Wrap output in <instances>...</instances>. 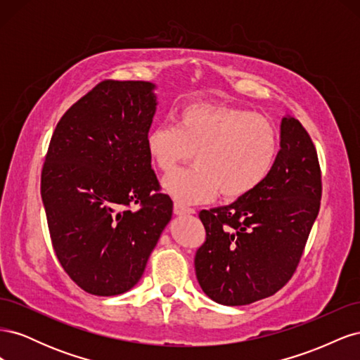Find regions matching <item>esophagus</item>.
I'll return each instance as SVG.
<instances>
[{
  "mask_svg": "<svg viewBox=\"0 0 360 360\" xmlns=\"http://www.w3.org/2000/svg\"><path fill=\"white\" fill-rule=\"evenodd\" d=\"M193 213H195V210L189 209V207H184V205L179 204V202L174 204V214L181 216V214H193Z\"/></svg>",
  "mask_w": 360,
  "mask_h": 360,
  "instance_id": "obj_1",
  "label": "esophagus"
}]
</instances>
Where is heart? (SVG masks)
<instances>
[{
    "label": "heart",
    "mask_w": 360,
    "mask_h": 360,
    "mask_svg": "<svg viewBox=\"0 0 360 360\" xmlns=\"http://www.w3.org/2000/svg\"><path fill=\"white\" fill-rule=\"evenodd\" d=\"M146 147L163 172L193 155L197 165L168 174L162 188L179 204H198L210 201L219 191L226 200L254 192L275 165L279 138L267 118L250 111L191 103L177 112L176 126L151 127Z\"/></svg>",
    "instance_id": "obj_1"
}]
</instances>
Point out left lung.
<instances>
[{
    "instance_id": "obj_1",
    "label": "left lung",
    "mask_w": 360,
    "mask_h": 360,
    "mask_svg": "<svg viewBox=\"0 0 360 360\" xmlns=\"http://www.w3.org/2000/svg\"><path fill=\"white\" fill-rule=\"evenodd\" d=\"M320 200L317 150L299 120L287 115L269 177L230 205L200 212L205 242L195 254V274L202 291L240 307L281 290L296 271Z\"/></svg>"
}]
</instances>
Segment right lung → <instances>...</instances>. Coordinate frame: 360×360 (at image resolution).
I'll list each match as a JSON object with an SVG mask.
<instances>
[{
  "label": "right lung",
  "mask_w": 360,
  "mask_h": 360,
  "mask_svg": "<svg viewBox=\"0 0 360 360\" xmlns=\"http://www.w3.org/2000/svg\"><path fill=\"white\" fill-rule=\"evenodd\" d=\"M156 85L102 81L72 105L51 138L41 201L53 250L66 274L94 296H117L143 276L171 221L146 136Z\"/></svg>",
  "instance_id": "add662e5"
}]
</instances>
